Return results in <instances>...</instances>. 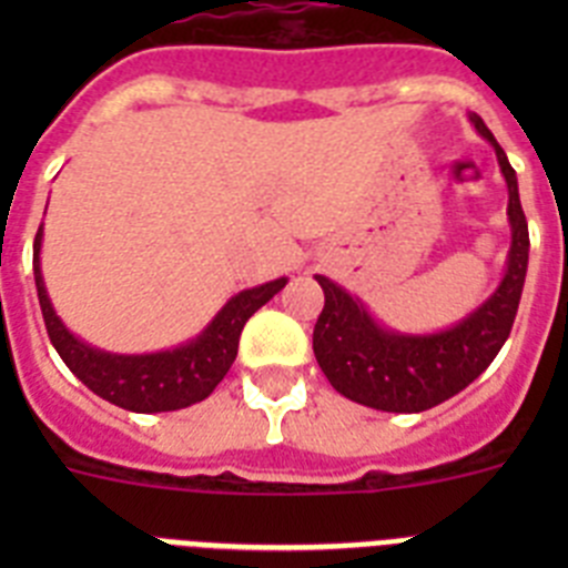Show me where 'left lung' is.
Masks as SVG:
<instances>
[{"instance_id": "8db88e82", "label": "left lung", "mask_w": 568, "mask_h": 568, "mask_svg": "<svg viewBox=\"0 0 568 568\" xmlns=\"http://www.w3.org/2000/svg\"><path fill=\"white\" fill-rule=\"evenodd\" d=\"M486 142L495 148L509 190L511 247L498 290L440 333L413 335L386 329L369 315L361 298L346 293L327 275H315L324 290V310L313 329V353L329 384L344 398L381 413H424L458 395L495 361L518 315L529 264V227L520 207L518 175L504 148L495 142L478 113H469Z\"/></svg>"}]
</instances>
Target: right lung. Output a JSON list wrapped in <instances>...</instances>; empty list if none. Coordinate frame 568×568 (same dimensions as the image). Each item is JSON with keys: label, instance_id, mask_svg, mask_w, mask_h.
<instances>
[{"label": "right lung", "instance_id": "right-lung-1", "mask_svg": "<svg viewBox=\"0 0 568 568\" xmlns=\"http://www.w3.org/2000/svg\"><path fill=\"white\" fill-rule=\"evenodd\" d=\"M39 253H42V227L33 241V275H37L39 307H42L50 344L57 346L70 373L77 375L90 393L130 413H173V409H184L207 398L233 366L239 355L241 329L250 315L264 307L287 284V278H275L261 287L241 290L219 310L202 335H195L187 344L162 349V353L119 355L84 344L64 327L44 290Z\"/></svg>", "mask_w": 568, "mask_h": 568}]
</instances>
